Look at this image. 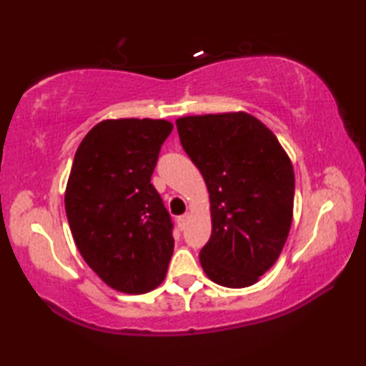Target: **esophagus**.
<instances>
[{
	"label": "esophagus",
	"mask_w": 366,
	"mask_h": 366,
	"mask_svg": "<svg viewBox=\"0 0 366 366\" xmlns=\"http://www.w3.org/2000/svg\"><path fill=\"white\" fill-rule=\"evenodd\" d=\"M189 219V214H182V216H177V226L179 229H184L185 227V222Z\"/></svg>",
	"instance_id": "34e87169"
}]
</instances>
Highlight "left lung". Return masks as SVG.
<instances>
[{"label":"left lung","instance_id":"obj_1","mask_svg":"<svg viewBox=\"0 0 366 366\" xmlns=\"http://www.w3.org/2000/svg\"><path fill=\"white\" fill-rule=\"evenodd\" d=\"M182 148L205 179L212 237L200 263L213 282L255 284L276 259L292 224L295 179L280 140L249 113L185 116Z\"/></svg>","mask_w":366,"mask_h":366}]
</instances>
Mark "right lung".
Masks as SVG:
<instances>
[{
	"instance_id": "obj_1",
	"label": "right lung",
	"mask_w": 366,
	"mask_h": 366,
	"mask_svg": "<svg viewBox=\"0 0 366 366\" xmlns=\"http://www.w3.org/2000/svg\"><path fill=\"white\" fill-rule=\"evenodd\" d=\"M172 131L164 119L98 122L74 157L64 205L80 255L102 281L145 294L164 281L172 221L152 174Z\"/></svg>"
}]
</instances>
